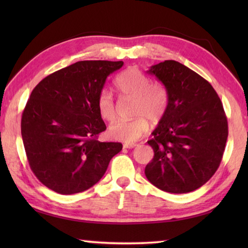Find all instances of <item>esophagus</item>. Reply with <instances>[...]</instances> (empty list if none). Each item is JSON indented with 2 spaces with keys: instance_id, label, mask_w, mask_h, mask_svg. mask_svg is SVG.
<instances>
[{
  "instance_id": "1",
  "label": "esophagus",
  "mask_w": 248,
  "mask_h": 248,
  "mask_svg": "<svg viewBox=\"0 0 248 248\" xmlns=\"http://www.w3.org/2000/svg\"><path fill=\"white\" fill-rule=\"evenodd\" d=\"M138 146V144H124V148H127V149H131V148H134V147Z\"/></svg>"
}]
</instances>
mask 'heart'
Wrapping results in <instances>:
<instances>
[{
    "label": "heart",
    "mask_w": 248,
    "mask_h": 248,
    "mask_svg": "<svg viewBox=\"0 0 248 248\" xmlns=\"http://www.w3.org/2000/svg\"><path fill=\"white\" fill-rule=\"evenodd\" d=\"M115 86L120 97L132 98V114L136 116L130 120H118L108 128L110 138L124 143H133L144 135L149 128V121L157 124L164 117L170 96L167 88L160 82H151V78L135 67L119 73ZM98 112L101 118L112 121L116 117L114 98L107 89L100 92L97 99Z\"/></svg>",
    "instance_id": "1"
}]
</instances>
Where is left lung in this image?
<instances>
[{"mask_svg": "<svg viewBox=\"0 0 248 248\" xmlns=\"http://www.w3.org/2000/svg\"><path fill=\"white\" fill-rule=\"evenodd\" d=\"M147 73L167 88L170 103L147 141L155 156L145 175L162 191H195L210 180L222 161L228 138L222 101L207 80L176 61L151 66Z\"/></svg>", "mask_w": 248, "mask_h": 248, "instance_id": "1", "label": "left lung"}]
</instances>
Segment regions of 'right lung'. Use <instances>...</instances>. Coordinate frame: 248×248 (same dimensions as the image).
<instances>
[{
	"label": "right lung",
	"mask_w": 248,
	"mask_h": 248,
	"mask_svg": "<svg viewBox=\"0 0 248 248\" xmlns=\"http://www.w3.org/2000/svg\"><path fill=\"white\" fill-rule=\"evenodd\" d=\"M124 62L82 61L55 71L31 92L21 119V134L31 170L52 191H86L103 177L120 143H102L107 129L97 99Z\"/></svg>",
	"instance_id": "obj_1"
}]
</instances>
